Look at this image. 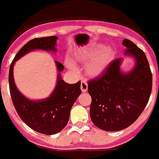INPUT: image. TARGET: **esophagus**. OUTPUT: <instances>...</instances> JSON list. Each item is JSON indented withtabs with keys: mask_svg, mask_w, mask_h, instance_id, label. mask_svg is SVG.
I'll return each instance as SVG.
<instances>
[{
	"mask_svg": "<svg viewBox=\"0 0 159 159\" xmlns=\"http://www.w3.org/2000/svg\"><path fill=\"white\" fill-rule=\"evenodd\" d=\"M81 89L82 91V93H85L88 90V84H87L86 81L85 80H83L81 82Z\"/></svg>",
	"mask_w": 159,
	"mask_h": 159,
	"instance_id": "esophagus-1",
	"label": "esophagus"
}]
</instances>
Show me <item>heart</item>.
<instances>
[{"label": "heart", "mask_w": 159, "mask_h": 159, "mask_svg": "<svg viewBox=\"0 0 159 159\" xmlns=\"http://www.w3.org/2000/svg\"><path fill=\"white\" fill-rule=\"evenodd\" d=\"M115 55V50L111 47L103 48L102 45L97 44L84 48L75 54L74 61L84 63L88 61L84 66V72L87 76L94 78L100 75L105 70L114 59ZM67 65L70 69L75 70L71 63H68Z\"/></svg>", "instance_id": "heart-1"}]
</instances>
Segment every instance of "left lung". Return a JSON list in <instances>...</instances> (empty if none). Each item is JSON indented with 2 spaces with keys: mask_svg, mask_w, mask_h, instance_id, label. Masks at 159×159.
Wrapping results in <instances>:
<instances>
[{
  "mask_svg": "<svg viewBox=\"0 0 159 159\" xmlns=\"http://www.w3.org/2000/svg\"><path fill=\"white\" fill-rule=\"evenodd\" d=\"M125 54L136 59L129 73L120 70L122 58L111 62L103 73L88 82L92 97L90 118L99 129L115 132L135 122L147 106L152 89V74L145 53L128 39Z\"/></svg>",
  "mask_w": 159,
  "mask_h": 159,
  "instance_id": "1",
  "label": "left lung"
}]
</instances>
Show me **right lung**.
<instances>
[{
	"mask_svg": "<svg viewBox=\"0 0 159 159\" xmlns=\"http://www.w3.org/2000/svg\"><path fill=\"white\" fill-rule=\"evenodd\" d=\"M56 36L34 38L28 41L15 56L9 69V89L11 100L18 115L23 122L33 130L45 135L59 133L67 125L70 112L77 98L81 95V81L75 84L65 82L58 74L57 84L49 97L42 100H31L25 97L16 88L13 78V67L16 61L33 50L56 52ZM58 72L64 66L56 61Z\"/></svg>",
	"mask_w": 159,
	"mask_h": 159,
	"instance_id": "add662e5",
	"label": "right lung"
}]
</instances>
